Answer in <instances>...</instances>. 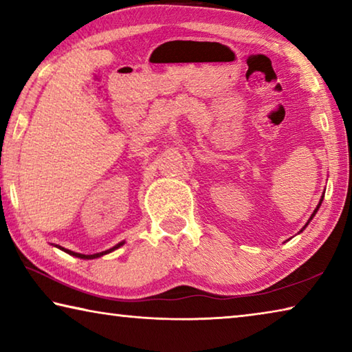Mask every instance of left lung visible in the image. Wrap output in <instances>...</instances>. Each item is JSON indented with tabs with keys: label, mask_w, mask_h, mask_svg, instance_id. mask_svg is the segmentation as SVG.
I'll return each instance as SVG.
<instances>
[{
	"label": "left lung",
	"mask_w": 352,
	"mask_h": 352,
	"mask_svg": "<svg viewBox=\"0 0 352 352\" xmlns=\"http://www.w3.org/2000/svg\"><path fill=\"white\" fill-rule=\"evenodd\" d=\"M323 197H324V195H321V199H320V204L317 205V208H315V211L312 212V216H311V219H309V222H311V220H312V217L315 216V214H317V211H318V208H320V205H321V201H323ZM309 222H307V223H306L305 226H302V230H305V228H306V226L309 225ZM302 230H301V231H302Z\"/></svg>",
	"instance_id": "obj_1"
}]
</instances>
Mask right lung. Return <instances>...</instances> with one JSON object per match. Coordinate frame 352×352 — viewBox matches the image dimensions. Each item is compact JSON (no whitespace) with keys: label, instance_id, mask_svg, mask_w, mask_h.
Instances as JSON below:
<instances>
[{"label":"right lung","instance_id":"1","mask_svg":"<svg viewBox=\"0 0 352 352\" xmlns=\"http://www.w3.org/2000/svg\"><path fill=\"white\" fill-rule=\"evenodd\" d=\"M121 245H124V242H119L118 245H115V247L110 248V250H105V252H102V253H94V254H80V253H74V252H71V250L62 248V247H58V248L63 250L65 253H68V254H71V256H76V258H80V259H94V258H100V256H104V254H107V253H111L113 250H116V248H119ZM56 247H57V245H56Z\"/></svg>","mask_w":352,"mask_h":352}]
</instances>
